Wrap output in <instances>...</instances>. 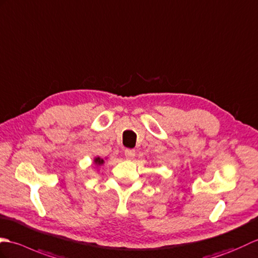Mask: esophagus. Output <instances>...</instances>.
Instances as JSON below:
<instances>
[{
    "mask_svg": "<svg viewBox=\"0 0 258 258\" xmlns=\"http://www.w3.org/2000/svg\"><path fill=\"white\" fill-rule=\"evenodd\" d=\"M124 156L128 160H133L136 156V151L133 150V149H125L124 150Z\"/></svg>",
    "mask_w": 258,
    "mask_h": 258,
    "instance_id": "esophagus-1",
    "label": "esophagus"
}]
</instances>
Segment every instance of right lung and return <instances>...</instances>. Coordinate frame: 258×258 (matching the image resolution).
I'll use <instances>...</instances> for the list:
<instances>
[{
	"label": "right lung",
	"mask_w": 258,
	"mask_h": 258,
	"mask_svg": "<svg viewBox=\"0 0 258 258\" xmlns=\"http://www.w3.org/2000/svg\"><path fill=\"white\" fill-rule=\"evenodd\" d=\"M94 162H95L97 165H101V164H104L105 161H104V160H102L101 158L98 157V158H96V159L94 160Z\"/></svg>",
	"instance_id": "obj_1"
}]
</instances>
